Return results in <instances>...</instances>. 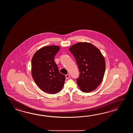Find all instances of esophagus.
Listing matches in <instances>:
<instances>
[{"instance_id": "obj_1", "label": "esophagus", "mask_w": 133, "mask_h": 133, "mask_svg": "<svg viewBox=\"0 0 133 133\" xmlns=\"http://www.w3.org/2000/svg\"><path fill=\"white\" fill-rule=\"evenodd\" d=\"M69 77H70V75H69V74H67V75H65V78H66V79H68Z\"/></svg>"}]
</instances>
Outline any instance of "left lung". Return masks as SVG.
Wrapping results in <instances>:
<instances>
[{
  "mask_svg": "<svg viewBox=\"0 0 133 133\" xmlns=\"http://www.w3.org/2000/svg\"><path fill=\"white\" fill-rule=\"evenodd\" d=\"M79 68L80 75L77 84L82 92H90L102 82L105 74L104 57L98 48L92 44L79 42L69 48Z\"/></svg>",
  "mask_w": 133,
  "mask_h": 133,
  "instance_id": "1",
  "label": "left lung"
}]
</instances>
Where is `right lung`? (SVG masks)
<instances>
[{"mask_svg": "<svg viewBox=\"0 0 133 133\" xmlns=\"http://www.w3.org/2000/svg\"><path fill=\"white\" fill-rule=\"evenodd\" d=\"M60 46L49 45L39 49L31 61L32 76L37 85L45 92L57 93L62 89L65 76L60 73L54 61Z\"/></svg>", "mask_w": 133, "mask_h": 133, "instance_id": "right-lung-1", "label": "right lung"}]
</instances>
